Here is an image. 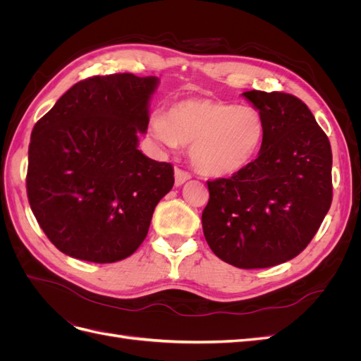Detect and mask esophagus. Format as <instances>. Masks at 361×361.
I'll list each match as a JSON object with an SVG mask.
<instances>
[{
	"instance_id": "obj_1",
	"label": "esophagus",
	"mask_w": 361,
	"mask_h": 361,
	"mask_svg": "<svg viewBox=\"0 0 361 361\" xmlns=\"http://www.w3.org/2000/svg\"><path fill=\"white\" fill-rule=\"evenodd\" d=\"M191 179V174L188 171H185L182 169H174V183H176V187H180L187 180Z\"/></svg>"
}]
</instances>
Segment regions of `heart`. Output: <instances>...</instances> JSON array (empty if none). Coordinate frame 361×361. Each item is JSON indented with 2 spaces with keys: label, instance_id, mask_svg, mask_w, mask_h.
Returning a JSON list of instances; mask_svg holds the SVG:
<instances>
[{
  "label": "heart",
  "instance_id": "heart-1",
  "mask_svg": "<svg viewBox=\"0 0 361 361\" xmlns=\"http://www.w3.org/2000/svg\"><path fill=\"white\" fill-rule=\"evenodd\" d=\"M152 134L169 147L191 145L190 158L203 176L227 178L253 161L264 138V122L251 106L209 97L173 104L152 120Z\"/></svg>",
  "mask_w": 361,
  "mask_h": 361
}]
</instances>
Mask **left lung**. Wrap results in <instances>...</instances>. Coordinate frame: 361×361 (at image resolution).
Instances as JSON below:
<instances>
[{
  "instance_id": "8db88e82",
  "label": "left lung",
  "mask_w": 361,
  "mask_h": 361,
  "mask_svg": "<svg viewBox=\"0 0 361 361\" xmlns=\"http://www.w3.org/2000/svg\"><path fill=\"white\" fill-rule=\"evenodd\" d=\"M243 96L264 122L259 157L232 178L207 180L203 233L227 264L269 268L298 256L329 212L331 146L298 97L259 90Z\"/></svg>"
}]
</instances>
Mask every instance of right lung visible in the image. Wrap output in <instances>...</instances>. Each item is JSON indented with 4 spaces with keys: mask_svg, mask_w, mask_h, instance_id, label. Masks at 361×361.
Returning a JSON list of instances; mask_svg holds the SVG:
<instances>
[{
    "mask_svg": "<svg viewBox=\"0 0 361 361\" xmlns=\"http://www.w3.org/2000/svg\"><path fill=\"white\" fill-rule=\"evenodd\" d=\"M157 76L113 73L76 82L32 128L27 195L61 253L113 264L145 241L174 183L171 164L138 150Z\"/></svg>",
    "mask_w": 361,
    "mask_h": 361,
    "instance_id": "right-lung-1",
    "label": "right lung"
}]
</instances>
